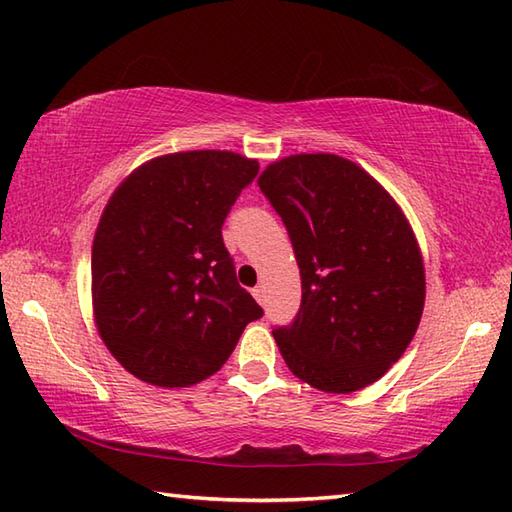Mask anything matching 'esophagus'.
<instances>
[{
	"label": "esophagus",
	"instance_id": "34e87169",
	"mask_svg": "<svg viewBox=\"0 0 512 512\" xmlns=\"http://www.w3.org/2000/svg\"><path fill=\"white\" fill-rule=\"evenodd\" d=\"M253 297H255L259 303H264V301H266V299H264V297H266V288H264V286H255V288H253Z\"/></svg>",
	"mask_w": 512,
	"mask_h": 512
}]
</instances>
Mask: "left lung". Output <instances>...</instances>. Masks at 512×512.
I'll return each instance as SVG.
<instances>
[{
  "mask_svg": "<svg viewBox=\"0 0 512 512\" xmlns=\"http://www.w3.org/2000/svg\"><path fill=\"white\" fill-rule=\"evenodd\" d=\"M257 184L301 273L297 317L273 330L290 372L328 394L376 383L405 354L424 308L422 255L405 213L334 154L277 160Z\"/></svg>",
  "mask_w": 512,
  "mask_h": 512,
  "instance_id": "1",
  "label": "left lung"
}]
</instances>
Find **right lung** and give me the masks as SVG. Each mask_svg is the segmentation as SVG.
Segmentation results:
<instances>
[{
  "label": "right lung",
  "mask_w": 512,
  "mask_h": 512,
  "mask_svg": "<svg viewBox=\"0 0 512 512\" xmlns=\"http://www.w3.org/2000/svg\"><path fill=\"white\" fill-rule=\"evenodd\" d=\"M259 162L180 151L145 162L107 202L92 244V306L103 343L156 387L213 376L264 310L237 284L222 224Z\"/></svg>",
  "instance_id": "obj_1"
}]
</instances>
